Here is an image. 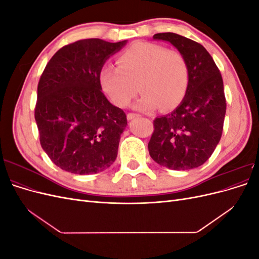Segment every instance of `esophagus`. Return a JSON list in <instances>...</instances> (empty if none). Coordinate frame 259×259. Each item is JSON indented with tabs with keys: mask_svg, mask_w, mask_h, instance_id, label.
<instances>
[{
	"mask_svg": "<svg viewBox=\"0 0 259 259\" xmlns=\"http://www.w3.org/2000/svg\"><path fill=\"white\" fill-rule=\"evenodd\" d=\"M138 115H139V114H137V113H128L126 117H127V120H128V121H131V120L134 119V117H137Z\"/></svg>",
	"mask_w": 259,
	"mask_h": 259,
	"instance_id": "esophagus-1",
	"label": "esophagus"
}]
</instances>
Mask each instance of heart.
<instances>
[{"instance_id":"obj_1","label":"heart","mask_w":259,"mask_h":259,"mask_svg":"<svg viewBox=\"0 0 259 259\" xmlns=\"http://www.w3.org/2000/svg\"><path fill=\"white\" fill-rule=\"evenodd\" d=\"M117 65L105 66L99 77L107 95L119 107H126L139 90L143 95L135 109L151 111L160 107L167 111L183 100L189 84L183 55L158 44L134 43L120 55Z\"/></svg>"}]
</instances>
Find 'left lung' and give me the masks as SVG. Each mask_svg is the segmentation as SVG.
Wrapping results in <instances>:
<instances>
[{"instance_id":"left-lung-1","label":"left lung","mask_w":259,"mask_h":259,"mask_svg":"<svg viewBox=\"0 0 259 259\" xmlns=\"http://www.w3.org/2000/svg\"><path fill=\"white\" fill-rule=\"evenodd\" d=\"M153 40L168 42L183 55L189 68V84L175 110L155 117L149 153L169 169L199 167L222 137L226 114L222 74L209 53L190 38L165 32L154 34Z\"/></svg>"}]
</instances>
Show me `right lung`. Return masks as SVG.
Wrapping results in <instances>:
<instances>
[{"instance_id": "1", "label": "right lung", "mask_w": 259, "mask_h": 259, "mask_svg": "<svg viewBox=\"0 0 259 259\" xmlns=\"http://www.w3.org/2000/svg\"><path fill=\"white\" fill-rule=\"evenodd\" d=\"M126 43L85 38L61 48L46 65L34 116L43 150L61 169L96 174L115 161L126 114L101 92L99 74Z\"/></svg>"}]
</instances>
